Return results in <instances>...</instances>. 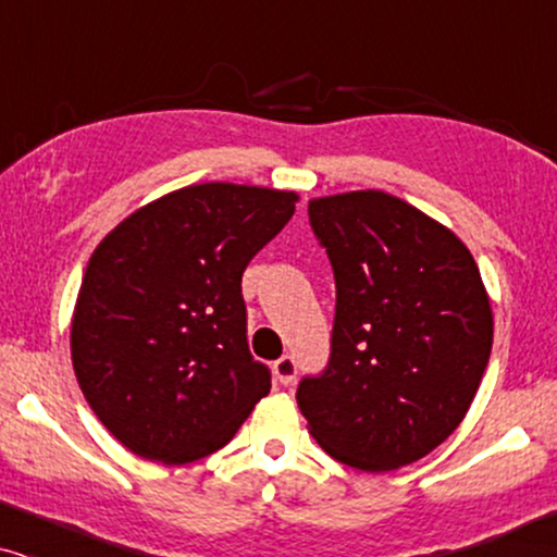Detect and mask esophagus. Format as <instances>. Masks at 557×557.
I'll list each match as a JSON object with an SVG mask.
<instances>
[{
	"instance_id": "obj_1",
	"label": "esophagus",
	"mask_w": 557,
	"mask_h": 557,
	"mask_svg": "<svg viewBox=\"0 0 557 557\" xmlns=\"http://www.w3.org/2000/svg\"><path fill=\"white\" fill-rule=\"evenodd\" d=\"M273 377H276V383L281 385H292L296 380V362L294 357L284 355L281 360L273 362Z\"/></svg>"
}]
</instances>
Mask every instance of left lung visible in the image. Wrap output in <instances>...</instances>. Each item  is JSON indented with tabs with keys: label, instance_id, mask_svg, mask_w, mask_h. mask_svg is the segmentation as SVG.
I'll list each match as a JSON object with an SVG mask.
<instances>
[{
	"label": "left lung",
	"instance_id": "left-lung-1",
	"mask_svg": "<svg viewBox=\"0 0 557 557\" xmlns=\"http://www.w3.org/2000/svg\"><path fill=\"white\" fill-rule=\"evenodd\" d=\"M337 281L332 360L296 403L332 459L380 474L444 444L490 362L494 317L459 235L383 189L309 200Z\"/></svg>",
	"mask_w": 557,
	"mask_h": 557
}]
</instances>
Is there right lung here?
Returning a JSON list of instances; mask_svg holds the SVG:
<instances>
[{"instance_id":"1","label":"right lung","mask_w":557,"mask_h":557,"mask_svg":"<svg viewBox=\"0 0 557 557\" xmlns=\"http://www.w3.org/2000/svg\"><path fill=\"white\" fill-rule=\"evenodd\" d=\"M292 189L205 182L141 205L98 243L71 319L78 385L111 436L166 467L215 454L271 391L240 278L292 220Z\"/></svg>"}]
</instances>
